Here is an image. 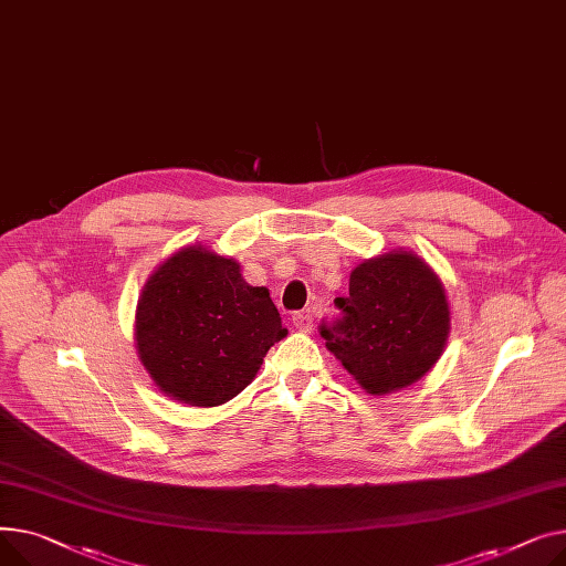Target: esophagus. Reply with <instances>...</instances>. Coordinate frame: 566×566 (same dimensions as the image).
I'll use <instances>...</instances> for the list:
<instances>
[{
  "instance_id": "34e87169",
  "label": "esophagus",
  "mask_w": 566,
  "mask_h": 566,
  "mask_svg": "<svg viewBox=\"0 0 566 566\" xmlns=\"http://www.w3.org/2000/svg\"><path fill=\"white\" fill-rule=\"evenodd\" d=\"M292 324L296 331H302V334H308L313 328V317L308 313H294L292 315Z\"/></svg>"
}]
</instances>
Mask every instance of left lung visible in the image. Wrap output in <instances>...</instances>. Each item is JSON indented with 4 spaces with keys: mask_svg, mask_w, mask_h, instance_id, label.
Segmentation results:
<instances>
[{
    "mask_svg": "<svg viewBox=\"0 0 566 566\" xmlns=\"http://www.w3.org/2000/svg\"><path fill=\"white\" fill-rule=\"evenodd\" d=\"M340 322L322 338L356 384L388 395L420 381L441 358L450 336L448 294L413 251L392 249L358 262L349 296H338Z\"/></svg>",
    "mask_w": 566,
    "mask_h": 566,
    "instance_id": "left-lung-1",
    "label": "left lung"
}]
</instances>
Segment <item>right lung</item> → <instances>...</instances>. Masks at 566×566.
Returning a JSON list of instances; mask_svg holds the SVG:
<instances>
[{
	"label": "right lung",
	"mask_w": 566,
	"mask_h": 566,
	"mask_svg": "<svg viewBox=\"0 0 566 566\" xmlns=\"http://www.w3.org/2000/svg\"><path fill=\"white\" fill-rule=\"evenodd\" d=\"M287 336L268 287L244 281L240 262L187 244L142 287L135 345L153 384L187 407H219L258 375Z\"/></svg>",
	"instance_id": "obj_1"
}]
</instances>
